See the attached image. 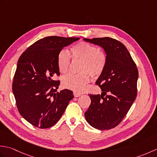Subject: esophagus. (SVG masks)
I'll list each match as a JSON object with an SVG mask.
<instances>
[{"label": "esophagus", "mask_w": 157, "mask_h": 157, "mask_svg": "<svg viewBox=\"0 0 157 157\" xmlns=\"http://www.w3.org/2000/svg\"><path fill=\"white\" fill-rule=\"evenodd\" d=\"M73 95H74L75 97H79V96H80L82 94H80V93H78L77 92H73Z\"/></svg>", "instance_id": "1"}]
</instances>
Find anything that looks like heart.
Instances as JSON below:
<instances>
[{
    "label": "heart",
    "mask_w": 157,
    "mask_h": 157,
    "mask_svg": "<svg viewBox=\"0 0 157 157\" xmlns=\"http://www.w3.org/2000/svg\"><path fill=\"white\" fill-rule=\"evenodd\" d=\"M71 57L73 59H81L79 65L80 73L77 74H67L62 78V85L77 92H82L93 77L100 75L105 69L106 56L96 46L86 42H80L71 48ZM57 66L60 72L66 73L69 71L71 56L66 50H61L57 55Z\"/></svg>",
    "instance_id": "heart-1"
}]
</instances>
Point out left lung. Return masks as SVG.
<instances>
[{"label": "left lung", "mask_w": 157, "mask_h": 157, "mask_svg": "<svg viewBox=\"0 0 157 157\" xmlns=\"http://www.w3.org/2000/svg\"><path fill=\"white\" fill-rule=\"evenodd\" d=\"M101 46L106 53V64L96 82L101 94H89L91 104L85 113L93 128L107 130L122 121L137 96L138 70L129 51L121 42L109 37L84 38Z\"/></svg>", "instance_id": "1"}]
</instances>
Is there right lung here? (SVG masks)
I'll use <instances>...</instances> for the list:
<instances>
[{"mask_svg": "<svg viewBox=\"0 0 157 157\" xmlns=\"http://www.w3.org/2000/svg\"><path fill=\"white\" fill-rule=\"evenodd\" d=\"M79 38L48 36L36 41L20 56L13 82L17 107L26 121L35 127L51 128L61 117L73 92H56L60 81L57 55L65 46Z\"/></svg>", "mask_w": 157, "mask_h": 157, "instance_id": "add662e5", "label": "right lung"}]
</instances>
